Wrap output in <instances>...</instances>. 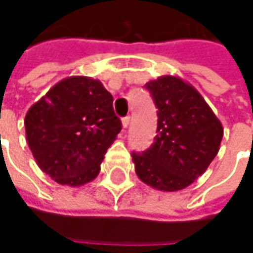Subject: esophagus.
Here are the masks:
<instances>
[{
	"instance_id": "1",
	"label": "esophagus",
	"mask_w": 253,
	"mask_h": 253,
	"mask_svg": "<svg viewBox=\"0 0 253 253\" xmlns=\"http://www.w3.org/2000/svg\"><path fill=\"white\" fill-rule=\"evenodd\" d=\"M128 125H129V117L122 118V128H124V129H126V128H128Z\"/></svg>"
}]
</instances>
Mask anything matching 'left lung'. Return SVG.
<instances>
[{
  "label": "left lung",
  "instance_id": "obj_1",
  "mask_svg": "<svg viewBox=\"0 0 253 253\" xmlns=\"http://www.w3.org/2000/svg\"><path fill=\"white\" fill-rule=\"evenodd\" d=\"M158 108V135L148 151L132 153L136 176L161 191L186 189L217 156L222 124L191 84L162 76L145 84Z\"/></svg>",
  "mask_w": 253,
  "mask_h": 253
}]
</instances>
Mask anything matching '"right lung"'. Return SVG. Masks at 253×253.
I'll return each instance as SVG.
<instances>
[{"instance_id": "obj_1", "label": "right lung", "mask_w": 253, "mask_h": 253, "mask_svg": "<svg viewBox=\"0 0 253 253\" xmlns=\"http://www.w3.org/2000/svg\"><path fill=\"white\" fill-rule=\"evenodd\" d=\"M24 124L38 166L70 187L98 176L104 155L122 128L111 94L100 80L87 76L54 84L28 110Z\"/></svg>"}]
</instances>
